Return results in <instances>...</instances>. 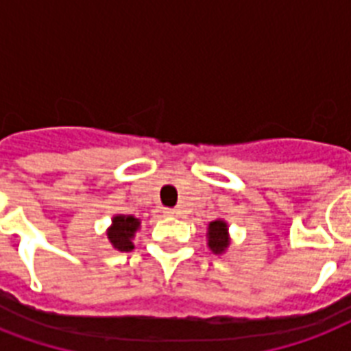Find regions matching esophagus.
Returning a JSON list of instances; mask_svg holds the SVG:
<instances>
[{"mask_svg":"<svg viewBox=\"0 0 351 351\" xmlns=\"http://www.w3.org/2000/svg\"><path fill=\"white\" fill-rule=\"evenodd\" d=\"M164 215L165 217H178L180 211H178V209H164Z\"/></svg>","mask_w":351,"mask_h":351,"instance_id":"obj_1","label":"esophagus"}]
</instances>
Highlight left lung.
<instances>
[{"mask_svg": "<svg viewBox=\"0 0 351 351\" xmlns=\"http://www.w3.org/2000/svg\"><path fill=\"white\" fill-rule=\"evenodd\" d=\"M208 247L215 255H224L231 244L230 226L224 219H217L208 224Z\"/></svg>", "mask_w": 351, "mask_h": 351, "instance_id": "1", "label": "left lung"}]
</instances>
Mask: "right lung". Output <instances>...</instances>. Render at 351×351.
Here are the masks:
<instances>
[{
	"label": "right lung",
	"instance_id": "obj_1",
	"mask_svg": "<svg viewBox=\"0 0 351 351\" xmlns=\"http://www.w3.org/2000/svg\"><path fill=\"white\" fill-rule=\"evenodd\" d=\"M140 219L132 215H114L111 220V226L107 228V240L118 251L134 250L132 239L136 231L140 230Z\"/></svg>",
	"mask_w": 351,
	"mask_h": 351
}]
</instances>
